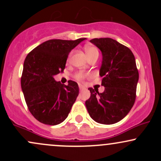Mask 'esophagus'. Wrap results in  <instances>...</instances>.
I'll return each instance as SVG.
<instances>
[{
	"label": "esophagus",
	"instance_id": "34e87169",
	"mask_svg": "<svg viewBox=\"0 0 161 161\" xmlns=\"http://www.w3.org/2000/svg\"><path fill=\"white\" fill-rule=\"evenodd\" d=\"M79 90H80V91H82V90H84V89H86V88H85V86H83L82 85H79Z\"/></svg>",
	"mask_w": 161,
	"mask_h": 161
}]
</instances>
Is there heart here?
Returning a JSON list of instances; mask_svg holds the SVG:
<instances>
[{"instance_id": "1", "label": "heart", "mask_w": 161, "mask_h": 161, "mask_svg": "<svg viewBox=\"0 0 161 161\" xmlns=\"http://www.w3.org/2000/svg\"><path fill=\"white\" fill-rule=\"evenodd\" d=\"M85 51H86V54L87 56H88V57H89L90 56H92V55L93 54H95V53H98V50H97V47L92 45L86 46V47H85ZM86 76V74L83 73V72H79V73H77L75 75V79L80 81L83 80Z\"/></svg>"}]
</instances>
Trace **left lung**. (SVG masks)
Here are the masks:
<instances>
[{"label": "left lung", "mask_w": 161, "mask_h": 161, "mask_svg": "<svg viewBox=\"0 0 161 161\" xmlns=\"http://www.w3.org/2000/svg\"><path fill=\"white\" fill-rule=\"evenodd\" d=\"M90 42L102 53L100 75L104 91L89 88L91 96L86 101L88 114L95 122L110 125L123 119L134 105L138 71L131 50L110 38Z\"/></svg>", "instance_id": "left-lung-1"}]
</instances>
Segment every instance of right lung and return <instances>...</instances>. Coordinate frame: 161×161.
<instances>
[{"mask_svg": "<svg viewBox=\"0 0 161 161\" xmlns=\"http://www.w3.org/2000/svg\"><path fill=\"white\" fill-rule=\"evenodd\" d=\"M85 39L46 41L25 57L22 90L29 111L40 123L57 125L68 116L78 97V84L69 80L63 85L53 76L64 71L69 52Z\"/></svg>", "mask_w": 161, "mask_h": 161, "instance_id": "obj_1", "label": "right lung"}]
</instances>
